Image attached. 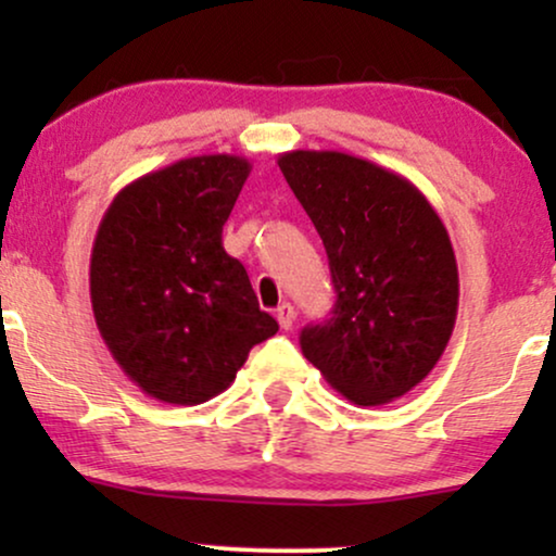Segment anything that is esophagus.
Listing matches in <instances>:
<instances>
[{"label": "esophagus", "mask_w": 556, "mask_h": 556, "mask_svg": "<svg viewBox=\"0 0 556 556\" xmlns=\"http://www.w3.org/2000/svg\"><path fill=\"white\" fill-rule=\"evenodd\" d=\"M295 316H298V311H295V305H292V303H282L277 308V321H279V327H282V329H292V324H295Z\"/></svg>", "instance_id": "1"}]
</instances>
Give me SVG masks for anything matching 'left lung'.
<instances>
[{
  "label": "left lung",
  "mask_w": 556,
  "mask_h": 556,
  "mask_svg": "<svg viewBox=\"0 0 556 556\" xmlns=\"http://www.w3.org/2000/svg\"><path fill=\"white\" fill-rule=\"evenodd\" d=\"M287 185L329 256L331 318L300 331L303 355L342 397L384 405L420 384L457 318L446 227L405 177L342 151H287Z\"/></svg>",
  "instance_id": "1"
}]
</instances>
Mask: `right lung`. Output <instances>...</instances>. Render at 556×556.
I'll use <instances>...</instances> for the list:
<instances>
[{
    "label": "right lung",
    "instance_id": "right-lung-1",
    "mask_svg": "<svg viewBox=\"0 0 556 556\" xmlns=\"http://www.w3.org/2000/svg\"><path fill=\"white\" fill-rule=\"evenodd\" d=\"M248 175L242 156L180 159L125 185L96 232V327L127 379L159 402L216 397L279 329L222 245Z\"/></svg>",
    "mask_w": 556,
    "mask_h": 556
}]
</instances>
